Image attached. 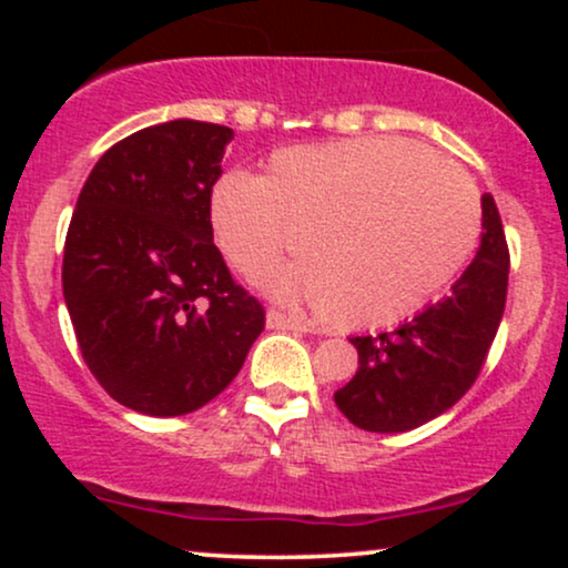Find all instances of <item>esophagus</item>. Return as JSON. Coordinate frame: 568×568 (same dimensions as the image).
Returning <instances> with one entry per match:
<instances>
[{
  "label": "esophagus",
  "instance_id": "esophagus-1",
  "mask_svg": "<svg viewBox=\"0 0 568 568\" xmlns=\"http://www.w3.org/2000/svg\"><path fill=\"white\" fill-rule=\"evenodd\" d=\"M266 325H270V328H275V331H302V334L310 331V325L296 321V317L285 315V312H280V310L266 312Z\"/></svg>",
  "mask_w": 568,
  "mask_h": 568
}]
</instances>
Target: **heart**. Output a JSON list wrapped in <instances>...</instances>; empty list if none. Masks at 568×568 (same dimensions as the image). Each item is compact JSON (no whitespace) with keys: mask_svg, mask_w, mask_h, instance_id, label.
Here are the masks:
<instances>
[{"mask_svg":"<svg viewBox=\"0 0 568 568\" xmlns=\"http://www.w3.org/2000/svg\"><path fill=\"white\" fill-rule=\"evenodd\" d=\"M213 230L234 270L258 283L291 247L304 264L277 293L306 298L342 328L414 315L470 262L480 202L470 175L403 139L277 152L264 179L213 189Z\"/></svg>","mask_w":568,"mask_h":568,"instance_id":"1","label":"heart"}]
</instances>
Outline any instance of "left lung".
<instances>
[{
  "mask_svg": "<svg viewBox=\"0 0 568 568\" xmlns=\"http://www.w3.org/2000/svg\"><path fill=\"white\" fill-rule=\"evenodd\" d=\"M480 205V247L452 293L389 334L349 338L357 374L334 400L355 427L408 433L452 408L478 379L505 315L510 275L497 202L484 194Z\"/></svg>",
  "mask_w": 568,
  "mask_h": 568,
  "instance_id": "1",
  "label": "left lung"
}]
</instances>
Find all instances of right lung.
Listing matches in <instances>:
<instances>
[{
	"label": "right lung",
	"mask_w": 568,
	"mask_h": 568,
	"mask_svg": "<svg viewBox=\"0 0 568 568\" xmlns=\"http://www.w3.org/2000/svg\"><path fill=\"white\" fill-rule=\"evenodd\" d=\"M232 128L173 120L116 141L84 181L63 298L90 374L122 406L192 414L243 368L264 306L213 243L211 194Z\"/></svg>",
	"instance_id": "right-lung-1"
}]
</instances>
